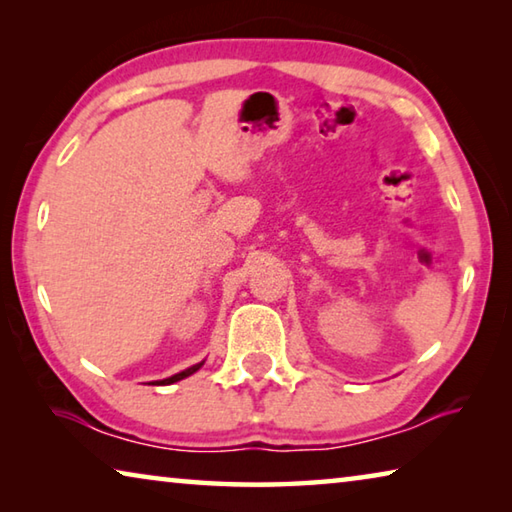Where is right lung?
I'll use <instances>...</instances> for the list:
<instances>
[{
  "label": "right lung",
  "instance_id": "1",
  "mask_svg": "<svg viewBox=\"0 0 512 512\" xmlns=\"http://www.w3.org/2000/svg\"><path fill=\"white\" fill-rule=\"evenodd\" d=\"M203 366V361L201 363H196V366H192V368H187V370H183V372H178V375H173V377H169V379H162L160 384H173V381H180V379H185V377H189V375H194V372Z\"/></svg>",
  "mask_w": 512,
  "mask_h": 512
}]
</instances>
